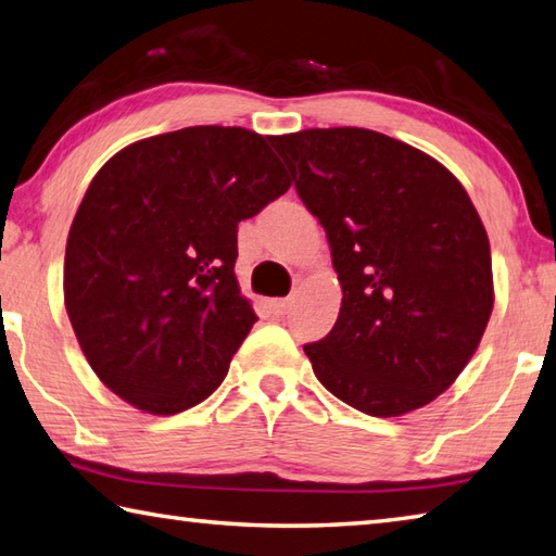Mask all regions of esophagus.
Masks as SVG:
<instances>
[{
  "label": "esophagus",
  "mask_w": 556,
  "mask_h": 556,
  "mask_svg": "<svg viewBox=\"0 0 556 556\" xmlns=\"http://www.w3.org/2000/svg\"><path fill=\"white\" fill-rule=\"evenodd\" d=\"M291 306H294V301H291V299H271V301H267L269 313H271V316H277V318L289 316Z\"/></svg>",
  "instance_id": "obj_1"
}]
</instances>
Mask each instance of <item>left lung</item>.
Segmentation results:
<instances>
[{"label": "left lung", "instance_id": "obj_1", "mask_svg": "<svg viewBox=\"0 0 556 556\" xmlns=\"http://www.w3.org/2000/svg\"><path fill=\"white\" fill-rule=\"evenodd\" d=\"M326 228L338 320L304 352L332 396L367 416L426 406L462 375L493 311L491 248L459 179L369 128L275 136Z\"/></svg>", "mask_w": 556, "mask_h": 556}]
</instances>
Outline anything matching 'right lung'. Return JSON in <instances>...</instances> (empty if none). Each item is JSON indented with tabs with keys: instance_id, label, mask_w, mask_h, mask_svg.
Returning <instances> with one entry per match:
<instances>
[{
	"instance_id": "right-lung-1",
	"label": "right lung",
	"mask_w": 556,
	"mask_h": 556,
	"mask_svg": "<svg viewBox=\"0 0 556 556\" xmlns=\"http://www.w3.org/2000/svg\"><path fill=\"white\" fill-rule=\"evenodd\" d=\"M291 181L269 138L191 126L94 175L70 226L65 308L106 389L153 416L197 406L257 320L236 279L238 224Z\"/></svg>"
}]
</instances>
